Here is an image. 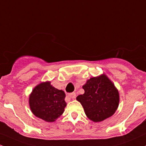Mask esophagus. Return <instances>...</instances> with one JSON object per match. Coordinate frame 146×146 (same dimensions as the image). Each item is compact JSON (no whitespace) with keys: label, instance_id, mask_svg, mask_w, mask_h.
<instances>
[{"label":"esophagus","instance_id":"1","mask_svg":"<svg viewBox=\"0 0 146 146\" xmlns=\"http://www.w3.org/2000/svg\"><path fill=\"white\" fill-rule=\"evenodd\" d=\"M76 94L75 92H73V93H70L69 94L68 97L70 98V99H74L75 98H76Z\"/></svg>","mask_w":146,"mask_h":146}]
</instances>
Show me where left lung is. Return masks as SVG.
Wrapping results in <instances>:
<instances>
[{
	"label": "left lung",
	"mask_w": 146,
	"mask_h": 146,
	"mask_svg": "<svg viewBox=\"0 0 146 146\" xmlns=\"http://www.w3.org/2000/svg\"><path fill=\"white\" fill-rule=\"evenodd\" d=\"M83 94L76 97L83 107L87 117L99 122L111 117L117 110L119 95L114 83L106 74L87 80L82 86Z\"/></svg>",
	"instance_id": "8db88e82"
}]
</instances>
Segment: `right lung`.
<instances>
[{"mask_svg":"<svg viewBox=\"0 0 146 146\" xmlns=\"http://www.w3.org/2000/svg\"><path fill=\"white\" fill-rule=\"evenodd\" d=\"M65 97L64 92L54 87L50 81L42 82L29 95V106L35 116L45 122H53L64 112Z\"/></svg>","mask_w":146,"mask_h":146,"instance_id":"1","label":"right lung"}]
</instances>
